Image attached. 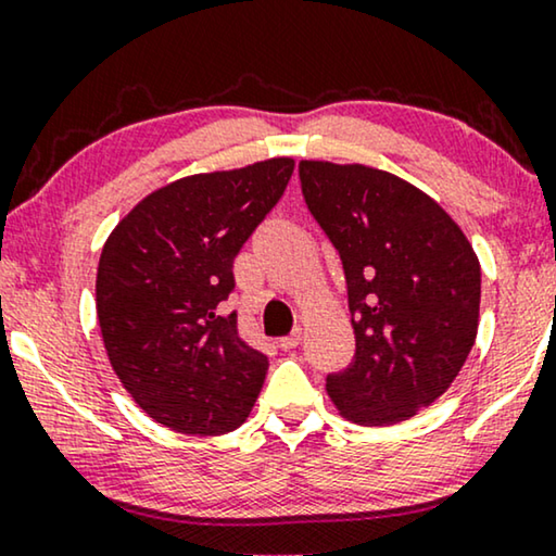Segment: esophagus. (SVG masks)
<instances>
[{"label": "esophagus", "instance_id": "34e87169", "mask_svg": "<svg viewBox=\"0 0 556 556\" xmlns=\"http://www.w3.org/2000/svg\"><path fill=\"white\" fill-rule=\"evenodd\" d=\"M301 344V329H295L288 333V337H280V349H286V352H291V349H295Z\"/></svg>", "mask_w": 556, "mask_h": 556}]
</instances>
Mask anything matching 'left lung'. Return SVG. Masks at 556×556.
Segmentation results:
<instances>
[{
  "label": "left lung",
  "instance_id": "obj_1",
  "mask_svg": "<svg viewBox=\"0 0 556 556\" xmlns=\"http://www.w3.org/2000/svg\"><path fill=\"white\" fill-rule=\"evenodd\" d=\"M303 200L344 265L356 354L326 377L346 420L417 415L466 364L478 333L481 265L440 204L364 164H299Z\"/></svg>",
  "mask_w": 556,
  "mask_h": 556
}]
</instances>
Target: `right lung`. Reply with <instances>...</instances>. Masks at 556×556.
<instances>
[{"label":"right lung","mask_w":556,"mask_h":556,"mask_svg":"<svg viewBox=\"0 0 556 556\" xmlns=\"http://www.w3.org/2000/svg\"><path fill=\"white\" fill-rule=\"evenodd\" d=\"M293 174L278 156L192 174L136 204L105 240L96 311L111 367L143 413L187 435L240 428L268 356L223 314L232 263Z\"/></svg>","instance_id":"obj_1"}]
</instances>
